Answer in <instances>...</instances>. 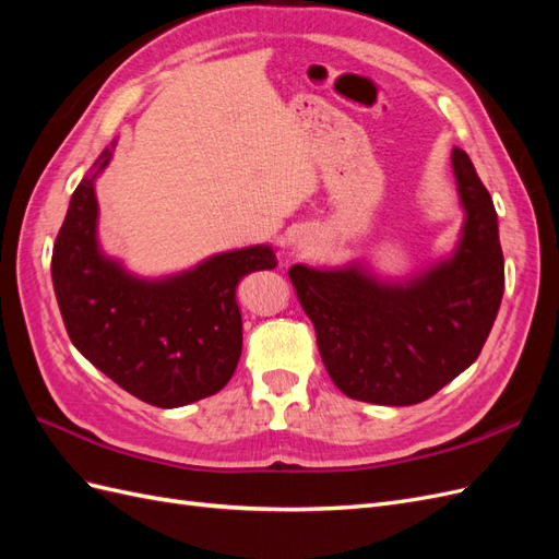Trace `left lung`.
<instances>
[{
    "instance_id": "1",
    "label": "left lung",
    "mask_w": 559,
    "mask_h": 559,
    "mask_svg": "<svg viewBox=\"0 0 559 559\" xmlns=\"http://www.w3.org/2000/svg\"><path fill=\"white\" fill-rule=\"evenodd\" d=\"M452 170L466 212L462 238L427 273L389 284L354 265L289 270L321 361L349 399L427 401L478 359L492 331L503 296L497 212L460 146L452 148Z\"/></svg>"
}]
</instances>
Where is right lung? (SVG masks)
I'll return each instance as SVG.
<instances>
[{"instance_id": "add662e5", "label": "right lung", "mask_w": 559, "mask_h": 559, "mask_svg": "<svg viewBox=\"0 0 559 559\" xmlns=\"http://www.w3.org/2000/svg\"><path fill=\"white\" fill-rule=\"evenodd\" d=\"M83 177L53 245L50 275L74 347L118 386L156 408H179L224 389L242 354L235 292L245 275L277 265L259 245L218 253L189 273L140 280L97 247L95 177Z\"/></svg>"}]
</instances>
